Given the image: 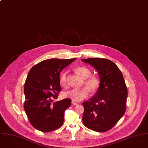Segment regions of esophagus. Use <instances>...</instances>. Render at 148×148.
I'll return each instance as SVG.
<instances>
[{"label":"esophagus","instance_id":"34e87169","mask_svg":"<svg viewBox=\"0 0 148 148\" xmlns=\"http://www.w3.org/2000/svg\"><path fill=\"white\" fill-rule=\"evenodd\" d=\"M72 103H73L74 105H77L78 104L77 102H74V101H72Z\"/></svg>","mask_w":148,"mask_h":148}]
</instances>
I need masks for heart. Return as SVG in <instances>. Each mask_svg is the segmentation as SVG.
Segmentation results:
<instances>
[{
    "mask_svg": "<svg viewBox=\"0 0 148 148\" xmlns=\"http://www.w3.org/2000/svg\"><path fill=\"white\" fill-rule=\"evenodd\" d=\"M75 71L82 78L85 79V84L91 91H95L99 86V81L95 76H90L91 71L84 66H79L75 69ZM67 72H63L59 78L60 84L63 86L67 85ZM89 89L87 87L81 88H74L64 92L65 97L70 98L74 101H81L89 96Z\"/></svg>",
    "mask_w": 148,
    "mask_h": 148,
    "instance_id": "obj_1",
    "label": "heart"
}]
</instances>
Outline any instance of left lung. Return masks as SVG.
Returning a JSON list of instances; mask_svg holds the SVG:
<instances>
[{
    "instance_id": "left-lung-1",
    "label": "left lung",
    "mask_w": 148,
    "mask_h": 148,
    "mask_svg": "<svg viewBox=\"0 0 148 148\" xmlns=\"http://www.w3.org/2000/svg\"><path fill=\"white\" fill-rule=\"evenodd\" d=\"M92 66L98 73L99 86L89 101L83 102L82 121L90 129L106 132L112 129L126 110L127 90L117 66L103 58L81 59Z\"/></svg>"
}]
</instances>
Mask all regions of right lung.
Listing matches in <instances>:
<instances>
[{"label": "right lung", "mask_w": 148, "mask_h": 148, "mask_svg": "<svg viewBox=\"0 0 148 148\" xmlns=\"http://www.w3.org/2000/svg\"><path fill=\"white\" fill-rule=\"evenodd\" d=\"M76 58L46 59L34 66L28 73L24 86L26 101L24 109L31 125L43 132L59 128L64 113L71 105L70 99L53 102L61 90V71Z\"/></svg>", "instance_id": "obj_1"}]
</instances>
